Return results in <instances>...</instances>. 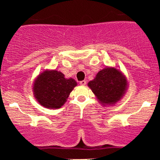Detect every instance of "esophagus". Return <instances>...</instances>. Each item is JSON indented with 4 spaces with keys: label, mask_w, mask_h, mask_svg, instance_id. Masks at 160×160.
I'll return each mask as SVG.
<instances>
[{
    "label": "esophagus",
    "mask_w": 160,
    "mask_h": 160,
    "mask_svg": "<svg viewBox=\"0 0 160 160\" xmlns=\"http://www.w3.org/2000/svg\"><path fill=\"white\" fill-rule=\"evenodd\" d=\"M80 85H82V86L86 85V80H82V81L80 82Z\"/></svg>",
    "instance_id": "1"
}]
</instances>
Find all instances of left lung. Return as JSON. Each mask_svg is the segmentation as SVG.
<instances>
[{"label": "left lung", "instance_id": "obj_1", "mask_svg": "<svg viewBox=\"0 0 160 160\" xmlns=\"http://www.w3.org/2000/svg\"><path fill=\"white\" fill-rule=\"evenodd\" d=\"M88 86L102 104H114L122 98L127 86L126 78L113 68H106L97 74Z\"/></svg>", "mask_w": 160, "mask_h": 160}]
</instances>
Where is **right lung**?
Instances as JSON below:
<instances>
[{
    "mask_svg": "<svg viewBox=\"0 0 160 160\" xmlns=\"http://www.w3.org/2000/svg\"><path fill=\"white\" fill-rule=\"evenodd\" d=\"M77 86L74 79H65L57 71H46L39 75L34 83V96L38 102L47 108H60Z\"/></svg>",
    "mask_w": 160,
    "mask_h": 160,
    "instance_id": "add662e5",
    "label": "right lung"
}]
</instances>
